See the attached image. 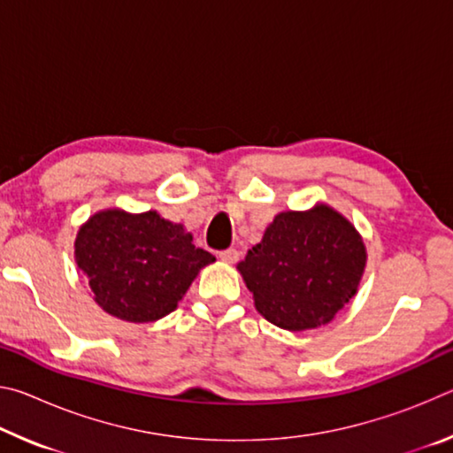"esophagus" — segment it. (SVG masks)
<instances>
[{
	"label": "esophagus",
	"mask_w": 453,
	"mask_h": 453,
	"mask_svg": "<svg viewBox=\"0 0 453 453\" xmlns=\"http://www.w3.org/2000/svg\"><path fill=\"white\" fill-rule=\"evenodd\" d=\"M219 257H221V262H226V264H235L237 257H240V251H237L235 248H227L224 251H219Z\"/></svg>",
	"instance_id": "esophagus-1"
}]
</instances>
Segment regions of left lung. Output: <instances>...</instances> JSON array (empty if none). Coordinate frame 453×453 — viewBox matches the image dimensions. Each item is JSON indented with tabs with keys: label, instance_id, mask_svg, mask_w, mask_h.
I'll return each instance as SVG.
<instances>
[{
	"label": "left lung",
	"instance_id": "left-lung-1",
	"mask_svg": "<svg viewBox=\"0 0 453 453\" xmlns=\"http://www.w3.org/2000/svg\"><path fill=\"white\" fill-rule=\"evenodd\" d=\"M364 267L365 248L354 226L318 205L275 216L237 270L267 321L302 332L334 319L356 296Z\"/></svg>",
	"mask_w": 453,
	"mask_h": 453
}]
</instances>
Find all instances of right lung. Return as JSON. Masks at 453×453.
<instances>
[{
    "instance_id": "obj_1",
    "label": "right lung",
    "mask_w": 453,
    "mask_h": 453,
    "mask_svg": "<svg viewBox=\"0 0 453 453\" xmlns=\"http://www.w3.org/2000/svg\"><path fill=\"white\" fill-rule=\"evenodd\" d=\"M75 262L107 313L148 324L178 308L197 272L216 257L157 211L107 210L80 229Z\"/></svg>"
}]
</instances>
